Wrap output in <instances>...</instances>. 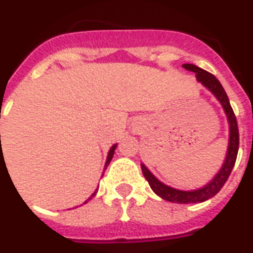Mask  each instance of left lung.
I'll use <instances>...</instances> for the list:
<instances>
[{
  "label": "left lung",
  "mask_w": 253,
  "mask_h": 253,
  "mask_svg": "<svg viewBox=\"0 0 253 253\" xmlns=\"http://www.w3.org/2000/svg\"><path fill=\"white\" fill-rule=\"evenodd\" d=\"M183 67L187 69V70H190V72L195 73L196 80L202 85H205L217 97L218 101L222 104L223 111H225V114L228 116L229 122V146L228 152H226V159L223 161L222 168L219 169L217 175L214 176V179L210 183H207L205 187L194 191H181L172 188L169 186H165L164 183H161L159 179L154 177L153 173L145 165H141V168H142V173L145 176V179L149 181L150 188L160 198H163V199L168 202H173V203L187 205V203H199V202H205L207 199H210L214 195H217L219 190L223 187V184L226 183L230 172L233 169L236 159H237V152H239V127H237V121H236L233 110H232L230 103H229L228 94L225 92V89L222 88L221 83L215 78V76H212L211 73L206 72V70H203V69L195 66V65H191V63H184Z\"/></svg>",
  "instance_id": "1"
}]
</instances>
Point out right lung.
I'll list each match as a JSON object with an SVG mask.
<instances>
[{"label":"right lung","mask_w":253,"mask_h":253,"mask_svg":"<svg viewBox=\"0 0 253 253\" xmlns=\"http://www.w3.org/2000/svg\"><path fill=\"white\" fill-rule=\"evenodd\" d=\"M0 141H1V135H0ZM115 149H116V145H114V146H112V148L110 149V152H108V157H107V161H105V167H104V169H107V167H108V164H110L111 163V160H112V157H114V153H115ZM96 195V192H94V194H92V196H94ZM92 196H90V198H92ZM90 198H89V199H90ZM88 199V201H89ZM85 203H86V202H85Z\"/></svg>","instance_id":"obj_1"}]
</instances>
